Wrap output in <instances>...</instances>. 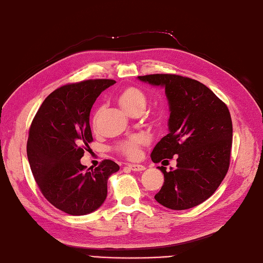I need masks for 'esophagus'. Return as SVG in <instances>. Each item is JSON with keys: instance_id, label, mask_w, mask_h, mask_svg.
<instances>
[{"instance_id": "34e87169", "label": "esophagus", "mask_w": 263, "mask_h": 263, "mask_svg": "<svg viewBox=\"0 0 263 263\" xmlns=\"http://www.w3.org/2000/svg\"><path fill=\"white\" fill-rule=\"evenodd\" d=\"M127 168H129L132 171H144L145 170V166L142 164H127L126 165Z\"/></svg>"}]
</instances>
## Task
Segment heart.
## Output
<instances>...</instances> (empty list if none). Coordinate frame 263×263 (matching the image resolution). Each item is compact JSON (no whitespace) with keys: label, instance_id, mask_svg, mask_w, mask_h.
I'll return each mask as SVG.
<instances>
[{"label":"heart","instance_id":"b5f03b06","mask_svg":"<svg viewBox=\"0 0 263 263\" xmlns=\"http://www.w3.org/2000/svg\"><path fill=\"white\" fill-rule=\"evenodd\" d=\"M117 100H118L120 106L124 108L126 111L129 115H135L138 112H143V110L145 109L147 104V96L143 90L139 89L137 86H126L124 89L120 90V92L117 96ZM102 107H99L96 111L95 115H93V126H97L99 117H100L102 112ZM164 112H161L159 115V118H162ZM144 144V137L136 135V136H132L126 141L121 142L118 144L117 146V149H118L122 155L127 156L128 159H136V157L139 155V152H141L142 145Z\"/></svg>","mask_w":263,"mask_h":263}]
</instances>
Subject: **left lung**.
<instances>
[{
    "instance_id": "left-lung-1",
    "label": "left lung",
    "mask_w": 263,
    "mask_h": 263,
    "mask_svg": "<svg viewBox=\"0 0 263 263\" xmlns=\"http://www.w3.org/2000/svg\"><path fill=\"white\" fill-rule=\"evenodd\" d=\"M139 81L163 86L170 109L168 134L156 144L154 163L177 157L155 195L162 206L183 211L207 200L230 167L233 126L226 104L199 81L176 74H151Z\"/></svg>"
}]
</instances>
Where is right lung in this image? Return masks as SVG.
Masks as SVG:
<instances>
[{
	"label": "right lung",
	"instance_id": "1",
	"mask_svg": "<svg viewBox=\"0 0 263 263\" xmlns=\"http://www.w3.org/2000/svg\"><path fill=\"white\" fill-rule=\"evenodd\" d=\"M114 80H86L51 92L29 129L27 155L44 197L60 211L81 216L97 211L107 198L108 179L119 170L111 160L86 168L81 164L93 141L90 111Z\"/></svg>",
	"mask_w": 263,
	"mask_h": 263
}]
</instances>
